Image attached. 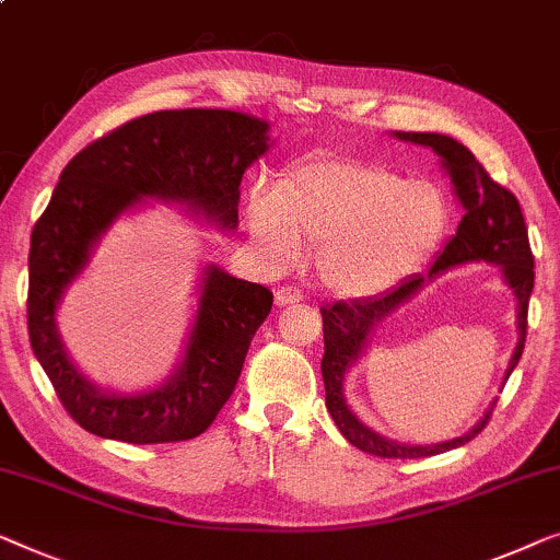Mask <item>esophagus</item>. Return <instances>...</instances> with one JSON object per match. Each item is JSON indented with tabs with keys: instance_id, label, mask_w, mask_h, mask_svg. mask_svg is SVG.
Here are the masks:
<instances>
[{
	"instance_id": "esophagus-1",
	"label": "esophagus",
	"mask_w": 560,
	"mask_h": 560,
	"mask_svg": "<svg viewBox=\"0 0 560 560\" xmlns=\"http://www.w3.org/2000/svg\"><path fill=\"white\" fill-rule=\"evenodd\" d=\"M300 300H303V293H300L298 288L282 285L275 290V303L278 305H293V303H300Z\"/></svg>"
}]
</instances>
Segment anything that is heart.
<instances>
[{"instance_id":"obj_1","label":"heart","mask_w":560,"mask_h":560,"mask_svg":"<svg viewBox=\"0 0 560 560\" xmlns=\"http://www.w3.org/2000/svg\"><path fill=\"white\" fill-rule=\"evenodd\" d=\"M442 189L366 159L311 156L282 172L272 197L249 199V230L267 262L288 267L305 245L330 293L366 298L399 282L447 230Z\"/></svg>"}]
</instances>
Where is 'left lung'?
Returning <instances> with one entry per match:
<instances>
[{"label": "left lung", "instance_id": "8db88e82", "mask_svg": "<svg viewBox=\"0 0 560 560\" xmlns=\"http://www.w3.org/2000/svg\"><path fill=\"white\" fill-rule=\"evenodd\" d=\"M396 136L411 143L432 145V149L440 153L444 159V166H447V172L452 176V184H455L462 207H465V217H462L457 234L447 242L442 255L436 257V262L432 265L427 278L415 275V278L404 280L401 285H396L384 295L351 300V303L338 300L334 305L320 307L323 340H326V353H323L320 371L323 384H326V407L330 411V417H334L336 427L340 429V434H343L353 447L384 459H417L442 455V452L462 447V444L475 440V436L488 427L495 404H492L488 415H485V419L472 429V432L457 436V440L452 442L427 444V447H419L417 444L415 447V444H399L371 432L369 427H363L361 421L351 415V409L346 407L343 399V374L355 361V355L361 353L371 328H374L381 318H386L394 307H399L404 300H409L417 290L424 288L427 280L436 278V275L450 270V267L480 260L502 265L508 285L513 288V293L517 298V330H521V340H517L513 361H510L505 374L508 378L517 366V361H521L525 336H528V303L536 272H533L528 226H525L523 209L517 205L515 194L492 179V176L485 172L480 161H475L472 151H469L467 145H462L459 141L442 133Z\"/></svg>", "mask_w": 560, "mask_h": 560}]
</instances>
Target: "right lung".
Wrapping results in <instances>:
<instances>
[{
    "label": "right lung",
    "mask_w": 560,
    "mask_h": 560,
    "mask_svg": "<svg viewBox=\"0 0 560 560\" xmlns=\"http://www.w3.org/2000/svg\"><path fill=\"white\" fill-rule=\"evenodd\" d=\"M267 124L245 113L156 110L113 128L70 159L30 240L27 330L65 411L85 432L128 444L199 436L230 399L272 293L209 267L186 359L151 394H103L68 361L55 305L83 270L88 249L141 197L184 201L222 226H237L245 168L267 151Z\"/></svg>",
    "instance_id": "right-lung-1"
}]
</instances>
